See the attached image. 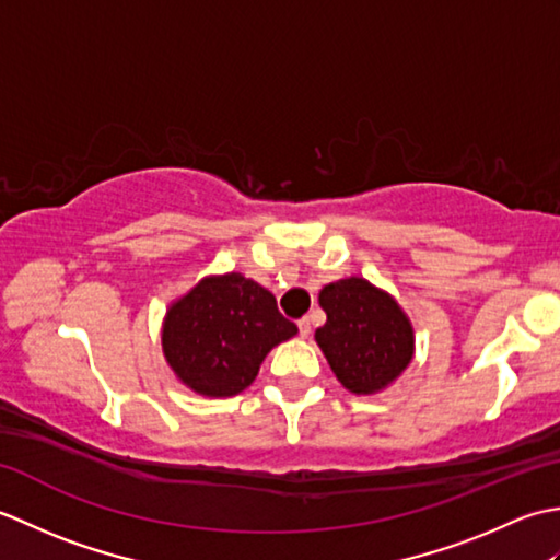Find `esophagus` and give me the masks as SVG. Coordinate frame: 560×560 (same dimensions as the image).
Wrapping results in <instances>:
<instances>
[{"label": "esophagus", "mask_w": 560, "mask_h": 560, "mask_svg": "<svg viewBox=\"0 0 560 560\" xmlns=\"http://www.w3.org/2000/svg\"><path fill=\"white\" fill-rule=\"evenodd\" d=\"M299 331H301V337H311L313 319H311V317H301V319H299Z\"/></svg>", "instance_id": "esophagus-1"}]
</instances>
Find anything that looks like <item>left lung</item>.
Wrapping results in <instances>:
<instances>
[{
  "label": "left lung",
  "instance_id": "obj_1",
  "mask_svg": "<svg viewBox=\"0 0 560 560\" xmlns=\"http://www.w3.org/2000/svg\"><path fill=\"white\" fill-rule=\"evenodd\" d=\"M319 305L327 323L315 331V339L343 387L373 395L409 365L413 329L385 291L351 277L319 291Z\"/></svg>",
  "mask_w": 560,
  "mask_h": 560
}]
</instances>
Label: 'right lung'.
Listing matches in <instances>:
<instances>
[{"label":"right lung","instance_id":"1","mask_svg":"<svg viewBox=\"0 0 560 560\" xmlns=\"http://www.w3.org/2000/svg\"><path fill=\"white\" fill-rule=\"evenodd\" d=\"M295 331L267 289L241 273H225L197 283L171 305L163 353L187 387L231 397L253 383L265 355Z\"/></svg>","mask_w":560,"mask_h":560}]
</instances>
